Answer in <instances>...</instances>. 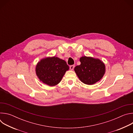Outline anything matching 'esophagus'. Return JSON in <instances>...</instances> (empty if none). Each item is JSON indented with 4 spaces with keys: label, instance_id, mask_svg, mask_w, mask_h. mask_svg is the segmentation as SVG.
<instances>
[{
    "label": "esophagus",
    "instance_id": "obj_1",
    "mask_svg": "<svg viewBox=\"0 0 133 133\" xmlns=\"http://www.w3.org/2000/svg\"><path fill=\"white\" fill-rule=\"evenodd\" d=\"M74 67H75V65H71V66H70V70H72L74 69Z\"/></svg>",
    "mask_w": 133,
    "mask_h": 133
}]
</instances>
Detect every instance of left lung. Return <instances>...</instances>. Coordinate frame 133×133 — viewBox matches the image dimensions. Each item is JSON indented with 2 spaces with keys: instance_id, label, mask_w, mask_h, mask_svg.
I'll return each mask as SVG.
<instances>
[{
  "instance_id": "obj_1",
  "label": "left lung",
  "mask_w": 133,
  "mask_h": 133,
  "mask_svg": "<svg viewBox=\"0 0 133 133\" xmlns=\"http://www.w3.org/2000/svg\"><path fill=\"white\" fill-rule=\"evenodd\" d=\"M79 61L81 65L76 66L74 71L82 83L91 85L103 77L106 67L101 59L84 56L81 57Z\"/></svg>"
}]
</instances>
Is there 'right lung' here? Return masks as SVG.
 Masks as SVG:
<instances>
[{"mask_svg": "<svg viewBox=\"0 0 133 133\" xmlns=\"http://www.w3.org/2000/svg\"><path fill=\"white\" fill-rule=\"evenodd\" d=\"M69 68L66 61L52 56L41 59L37 63L35 71L41 82L49 86H54L61 82Z\"/></svg>", "mask_w": 133, "mask_h": 133, "instance_id": "obj_1", "label": "right lung"}]
</instances>
